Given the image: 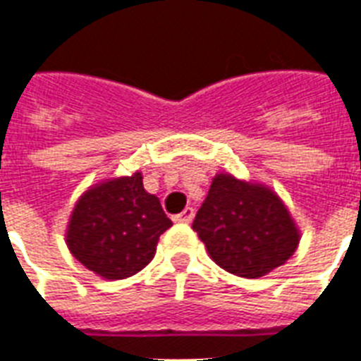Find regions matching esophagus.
Listing matches in <instances>:
<instances>
[{"label":"esophagus","mask_w":361,"mask_h":361,"mask_svg":"<svg viewBox=\"0 0 361 361\" xmlns=\"http://www.w3.org/2000/svg\"><path fill=\"white\" fill-rule=\"evenodd\" d=\"M192 217H195V209L192 208H185L181 214L174 215V221L176 223H185V225H189L192 221Z\"/></svg>","instance_id":"34e87169"}]
</instances>
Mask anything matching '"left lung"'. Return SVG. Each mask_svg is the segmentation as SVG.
I'll return each instance as SVG.
<instances>
[{
    "label": "left lung",
    "instance_id": "1",
    "mask_svg": "<svg viewBox=\"0 0 361 361\" xmlns=\"http://www.w3.org/2000/svg\"><path fill=\"white\" fill-rule=\"evenodd\" d=\"M209 257L226 271L258 279L294 255L300 231L269 187L217 174L192 221Z\"/></svg>",
    "mask_w": 361,
    "mask_h": 361
}]
</instances>
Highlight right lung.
Masks as SVG:
<instances>
[{
  "mask_svg": "<svg viewBox=\"0 0 361 361\" xmlns=\"http://www.w3.org/2000/svg\"><path fill=\"white\" fill-rule=\"evenodd\" d=\"M172 226L142 174L112 178L90 187L76 202L67 226L73 257L103 279H125L155 257L159 236Z\"/></svg>",
  "mask_w": 361,
  "mask_h": 361,
  "instance_id": "right-lung-1",
  "label": "right lung"
}]
</instances>
